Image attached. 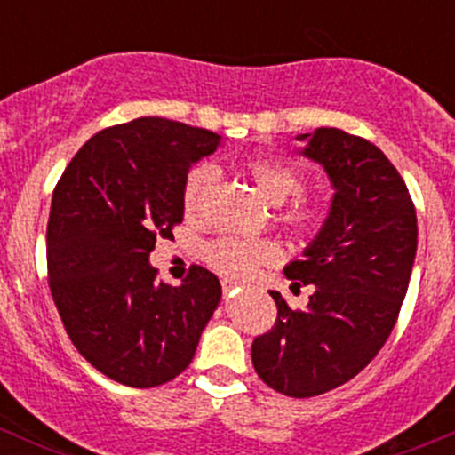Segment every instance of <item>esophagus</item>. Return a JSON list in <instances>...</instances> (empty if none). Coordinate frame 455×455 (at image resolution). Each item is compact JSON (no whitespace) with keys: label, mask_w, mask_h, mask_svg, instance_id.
<instances>
[{"label":"esophagus","mask_w":455,"mask_h":455,"mask_svg":"<svg viewBox=\"0 0 455 455\" xmlns=\"http://www.w3.org/2000/svg\"><path fill=\"white\" fill-rule=\"evenodd\" d=\"M222 288H224V292H227V295H233V292H235V291H240V283H237V282H228V279H224Z\"/></svg>","instance_id":"obj_1"}]
</instances>
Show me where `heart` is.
<instances>
[{
    "mask_svg": "<svg viewBox=\"0 0 455 455\" xmlns=\"http://www.w3.org/2000/svg\"><path fill=\"white\" fill-rule=\"evenodd\" d=\"M246 173L270 204L279 206L301 191V173L291 164L270 156H257L246 163ZM215 169L198 164L191 169L182 185V209L189 218H198L215 185ZM279 222L297 233L310 231L319 222V211L310 202H295L279 213ZM279 259V246L273 240H249L227 235L206 246V261L228 277H249L255 268Z\"/></svg>",
    "mask_w": 455,
    "mask_h": 455,
    "instance_id": "obj_1",
    "label": "heart"
}]
</instances>
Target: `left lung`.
I'll use <instances>...</instances> for the list:
<instances>
[{
	"label": "left lung",
	"mask_w": 455,
	"mask_h": 455,
	"mask_svg": "<svg viewBox=\"0 0 455 455\" xmlns=\"http://www.w3.org/2000/svg\"><path fill=\"white\" fill-rule=\"evenodd\" d=\"M301 156L325 169L334 196L304 257L283 268L292 286L315 283L306 310L279 292L277 321L251 347L268 387L310 398L355 379L387 341L414 268L419 227L401 173L361 136L319 127Z\"/></svg>",
	"instance_id": "8db88e82"
}]
</instances>
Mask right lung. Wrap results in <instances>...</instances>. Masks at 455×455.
Returning a JSON list of instances; mask_svg holds the SVG:
<instances>
[{"mask_svg": "<svg viewBox=\"0 0 455 455\" xmlns=\"http://www.w3.org/2000/svg\"><path fill=\"white\" fill-rule=\"evenodd\" d=\"M222 136L158 116L108 127L76 151L52 194L48 282L79 355L130 387H156L191 363L222 297L191 266L180 286L156 279V237L182 222L191 164Z\"/></svg>", "mask_w": 455, "mask_h": 455, "instance_id": "1", "label": "right lung"}]
</instances>
